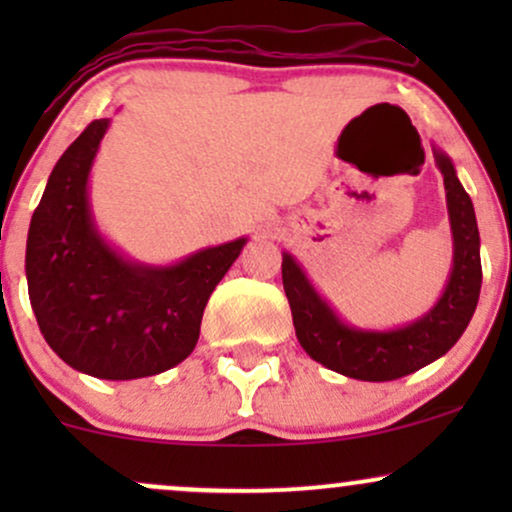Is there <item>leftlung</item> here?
<instances>
[{"label": "left lung", "mask_w": 512, "mask_h": 512, "mask_svg": "<svg viewBox=\"0 0 512 512\" xmlns=\"http://www.w3.org/2000/svg\"><path fill=\"white\" fill-rule=\"evenodd\" d=\"M436 166L443 173L452 228V269L438 303L411 325L390 332L349 327L315 291L289 252L281 262V279L289 298L296 337L313 361L346 378L385 383L428 366L455 346L467 330L481 291L479 228L472 199L457 180L455 166L443 151Z\"/></svg>", "instance_id": "left-lung-1"}]
</instances>
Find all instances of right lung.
Wrapping results in <instances>:
<instances>
[{
    "instance_id": "right-lung-1",
    "label": "right lung",
    "mask_w": 512,
    "mask_h": 512,
    "mask_svg": "<svg viewBox=\"0 0 512 512\" xmlns=\"http://www.w3.org/2000/svg\"><path fill=\"white\" fill-rule=\"evenodd\" d=\"M110 120H93L52 168L33 211L26 279L35 320L64 363L103 380L178 366L195 349L204 308L248 238L170 267L129 262L98 233L88 173Z\"/></svg>"
}]
</instances>
